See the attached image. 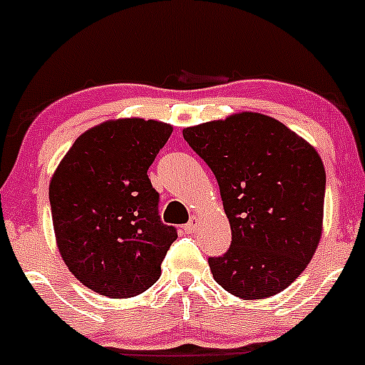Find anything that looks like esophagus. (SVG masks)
<instances>
[{"label":"esophagus","mask_w":365,"mask_h":365,"mask_svg":"<svg viewBox=\"0 0 365 365\" xmlns=\"http://www.w3.org/2000/svg\"><path fill=\"white\" fill-rule=\"evenodd\" d=\"M196 230H197V217H192V219L183 226V231H185L187 235H192Z\"/></svg>","instance_id":"34e87169"}]
</instances>
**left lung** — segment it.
I'll use <instances>...</instances> for the list:
<instances>
[{
	"label": "left lung",
	"instance_id": "left-lung-1",
	"mask_svg": "<svg viewBox=\"0 0 365 365\" xmlns=\"http://www.w3.org/2000/svg\"><path fill=\"white\" fill-rule=\"evenodd\" d=\"M222 197L231 247L208 257L217 284L244 300L274 297L305 270L322 238L325 168L318 152L259 113L183 128Z\"/></svg>",
	"mask_w": 365,
	"mask_h": 365
}]
</instances>
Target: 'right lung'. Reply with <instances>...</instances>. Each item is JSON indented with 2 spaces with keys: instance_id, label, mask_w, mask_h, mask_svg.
Wrapping results in <instances>:
<instances>
[{
  "instance_id": "add662e5",
  "label": "right lung",
  "mask_w": 365,
  "mask_h": 365,
  "mask_svg": "<svg viewBox=\"0 0 365 365\" xmlns=\"http://www.w3.org/2000/svg\"><path fill=\"white\" fill-rule=\"evenodd\" d=\"M173 127L155 120H111L81 134L49 185L58 249L91 292L130 298L160 277L175 226L159 215L148 168Z\"/></svg>"
}]
</instances>
